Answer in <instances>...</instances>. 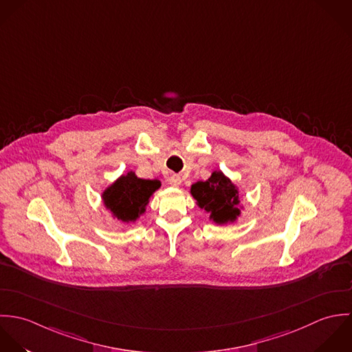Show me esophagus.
I'll return each mask as SVG.
<instances>
[{"label": "esophagus", "mask_w": 352, "mask_h": 352, "mask_svg": "<svg viewBox=\"0 0 352 352\" xmlns=\"http://www.w3.org/2000/svg\"><path fill=\"white\" fill-rule=\"evenodd\" d=\"M168 182H170V185H171V186H174V188H179V186H181V184H182V178H181L179 175L174 174V175H171V177L168 178Z\"/></svg>", "instance_id": "34e87169"}]
</instances>
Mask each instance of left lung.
<instances>
[{
  "label": "left lung",
  "mask_w": 352,
  "mask_h": 352,
  "mask_svg": "<svg viewBox=\"0 0 352 352\" xmlns=\"http://www.w3.org/2000/svg\"><path fill=\"white\" fill-rule=\"evenodd\" d=\"M190 195L199 208L208 212L210 220L219 226L235 223L243 210L238 186L221 170L212 171L207 181L193 184Z\"/></svg>",
  "instance_id": "obj_1"
}]
</instances>
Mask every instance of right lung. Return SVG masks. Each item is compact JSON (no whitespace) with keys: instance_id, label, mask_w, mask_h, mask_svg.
<instances>
[{"instance_id":"1","label":"right lung","mask_w":352,"mask_h":352,"mask_svg":"<svg viewBox=\"0 0 352 352\" xmlns=\"http://www.w3.org/2000/svg\"><path fill=\"white\" fill-rule=\"evenodd\" d=\"M162 186L156 178H139L135 171L118 177L102 192V201L106 211L114 220L135 223L146 211L152 195Z\"/></svg>"}]
</instances>
